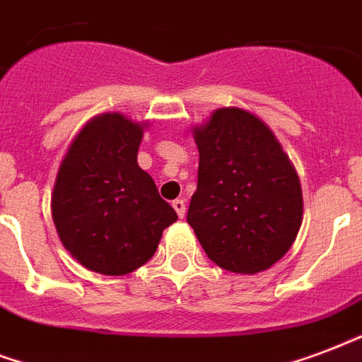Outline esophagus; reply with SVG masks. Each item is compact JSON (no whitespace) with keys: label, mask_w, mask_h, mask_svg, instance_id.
Here are the masks:
<instances>
[{"label":"esophagus","mask_w":362,"mask_h":362,"mask_svg":"<svg viewBox=\"0 0 362 362\" xmlns=\"http://www.w3.org/2000/svg\"><path fill=\"white\" fill-rule=\"evenodd\" d=\"M173 206H175L176 214H178L180 218H184V214H186V201L175 199V201H173Z\"/></svg>","instance_id":"34e87169"}]
</instances>
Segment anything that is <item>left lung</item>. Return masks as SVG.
I'll return each instance as SVG.
<instances>
[{
  "label": "left lung",
  "mask_w": 362,
  "mask_h": 362,
  "mask_svg": "<svg viewBox=\"0 0 362 362\" xmlns=\"http://www.w3.org/2000/svg\"><path fill=\"white\" fill-rule=\"evenodd\" d=\"M197 189L187 209L201 247L216 266L258 273L288 252L302 226V187L264 121L222 107L193 132Z\"/></svg>",
  "instance_id": "1"
}]
</instances>
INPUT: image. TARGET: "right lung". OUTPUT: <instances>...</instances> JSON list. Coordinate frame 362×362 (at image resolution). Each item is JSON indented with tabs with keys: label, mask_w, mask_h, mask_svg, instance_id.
I'll use <instances>...</instances> for the list:
<instances>
[{
	"label": "right lung",
	"mask_w": 362,
	"mask_h": 362,
	"mask_svg": "<svg viewBox=\"0 0 362 362\" xmlns=\"http://www.w3.org/2000/svg\"><path fill=\"white\" fill-rule=\"evenodd\" d=\"M144 127L104 114L83 127L60 165L52 189V222L81 266L125 275L156 255L175 209L138 167Z\"/></svg>",
	"instance_id": "add662e5"
}]
</instances>
